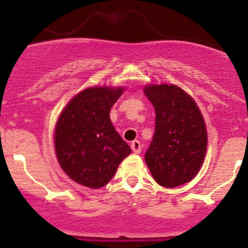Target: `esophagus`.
Masks as SVG:
<instances>
[{
	"label": "esophagus",
	"mask_w": 248,
	"mask_h": 248,
	"mask_svg": "<svg viewBox=\"0 0 248 248\" xmlns=\"http://www.w3.org/2000/svg\"><path fill=\"white\" fill-rule=\"evenodd\" d=\"M131 149L132 152L135 153V154H140L142 150V145L141 143H140V141H134L131 143Z\"/></svg>",
	"instance_id": "obj_1"
}]
</instances>
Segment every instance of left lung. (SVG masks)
Listing matches in <instances>:
<instances>
[{"mask_svg":"<svg viewBox=\"0 0 248 248\" xmlns=\"http://www.w3.org/2000/svg\"><path fill=\"white\" fill-rule=\"evenodd\" d=\"M155 107V134L144 155L153 178L163 187L188 183L198 174L208 145L205 121L191 95L175 85H147Z\"/></svg>","mask_w":248,"mask_h":248,"instance_id":"left-lung-1","label":"left lung"}]
</instances>
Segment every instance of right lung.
<instances>
[{
  "instance_id": "obj_1",
  "label": "right lung",
  "mask_w": 248,
  "mask_h": 248,
  "mask_svg": "<svg viewBox=\"0 0 248 248\" xmlns=\"http://www.w3.org/2000/svg\"><path fill=\"white\" fill-rule=\"evenodd\" d=\"M124 87L95 86L76 94L61 112L53 142L57 161L80 185L100 188L113 178L131 148L119 136L109 111Z\"/></svg>"
}]
</instances>
